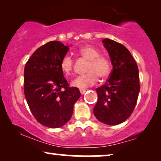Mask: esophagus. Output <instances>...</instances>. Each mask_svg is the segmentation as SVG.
<instances>
[{
    "label": "esophagus",
    "instance_id": "obj_1",
    "mask_svg": "<svg viewBox=\"0 0 161 161\" xmlns=\"http://www.w3.org/2000/svg\"><path fill=\"white\" fill-rule=\"evenodd\" d=\"M86 92V89H80V92L81 94H85Z\"/></svg>",
    "mask_w": 161,
    "mask_h": 161
}]
</instances>
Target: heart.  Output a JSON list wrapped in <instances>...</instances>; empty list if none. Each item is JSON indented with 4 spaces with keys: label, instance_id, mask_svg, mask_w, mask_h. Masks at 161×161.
Here are the masks:
<instances>
[{
    "label": "heart",
    "instance_id": "obj_1",
    "mask_svg": "<svg viewBox=\"0 0 161 161\" xmlns=\"http://www.w3.org/2000/svg\"><path fill=\"white\" fill-rule=\"evenodd\" d=\"M78 53L89 61L86 68L87 72L75 78L72 82V86L83 89L95 84L97 82L98 76L101 79L108 77L111 71V61L106 57L100 56V52L96 48L85 46L78 50ZM60 67L66 75H71L74 68V61L72 57L65 55L61 58Z\"/></svg>",
    "mask_w": 161,
    "mask_h": 161
}]
</instances>
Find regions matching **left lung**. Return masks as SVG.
<instances>
[{
	"label": "left lung",
	"instance_id": "obj_1",
	"mask_svg": "<svg viewBox=\"0 0 161 161\" xmlns=\"http://www.w3.org/2000/svg\"><path fill=\"white\" fill-rule=\"evenodd\" d=\"M103 43L113 69L105 84L96 89L98 100L93 111L100 122L116 125L128 119L135 108L140 91L138 68L122 44L109 39H103Z\"/></svg>",
	"mask_w": 161,
	"mask_h": 161
}]
</instances>
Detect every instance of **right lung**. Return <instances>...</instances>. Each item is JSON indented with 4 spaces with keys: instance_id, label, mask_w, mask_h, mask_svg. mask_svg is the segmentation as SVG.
<instances>
[{
    "instance_id": "add662e5",
    "label": "right lung",
    "mask_w": 161,
    "mask_h": 161,
    "mask_svg": "<svg viewBox=\"0 0 161 161\" xmlns=\"http://www.w3.org/2000/svg\"><path fill=\"white\" fill-rule=\"evenodd\" d=\"M69 47L51 41L36 49L24 69V94L37 122L58 128L70 119L73 106L80 97L76 87H70L60 67Z\"/></svg>"
}]
</instances>
